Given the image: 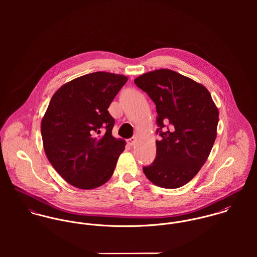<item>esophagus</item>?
Segmentation results:
<instances>
[{"instance_id": "esophagus-1", "label": "esophagus", "mask_w": 257, "mask_h": 257, "mask_svg": "<svg viewBox=\"0 0 257 257\" xmlns=\"http://www.w3.org/2000/svg\"><path fill=\"white\" fill-rule=\"evenodd\" d=\"M136 143H137V139H136V138H131V139L127 140V144H128L131 147H133Z\"/></svg>"}]
</instances>
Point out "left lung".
Masks as SVG:
<instances>
[{"mask_svg":"<svg viewBox=\"0 0 257 257\" xmlns=\"http://www.w3.org/2000/svg\"><path fill=\"white\" fill-rule=\"evenodd\" d=\"M156 105V157L144 167L150 182L176 189L191 181L210 155L217 138L219 110L208 89L170 69H158L135 79ZM165 123L171 127L162 128Z\"/></svg>","mask_w":257,"mask_h":257,"instance_id":"left-lung-1","label":"left lung"}]
</instances>
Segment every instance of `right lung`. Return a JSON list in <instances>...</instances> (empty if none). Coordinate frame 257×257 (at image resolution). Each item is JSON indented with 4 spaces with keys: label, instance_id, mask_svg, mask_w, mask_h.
I'll return each mask as SVG.
<instances>
[{
    "label": "right lung",
    "instance_id": "right-lung-1",
    "mask_svg": "<svg viewBox=\"0 0 257 257\" xmlns=\"http://www.w3.org/2000/svg\"><path fill=\"white\" fill-rule=\"evenodd\" d=\"M127 77L94 72L61 86L41 119L47 159L76 188L89 190L106 183L113 173L125 142L114 139L109 107Z\"/></svg>",
    "mask_w": 257,
    "mask_h": 257
}]
</instances>
